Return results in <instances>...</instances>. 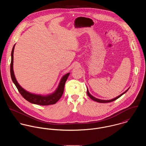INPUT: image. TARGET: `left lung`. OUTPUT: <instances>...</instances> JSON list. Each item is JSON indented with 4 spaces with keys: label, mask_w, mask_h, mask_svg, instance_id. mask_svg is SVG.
Instances as JSON below:
<instances>
[{
    "label": "left lung",
    "mask_w": 146,
    "mask_h": 146,
    "mask_svg": "<svg viewBox=\"0 0 146 146\" xmlns=\"http://www.w3.org/2000/svg\"><path fill=\"white\" fill-rule=\"evenodd\" d=\"M130 88V87L126 90H125V92H124V93H123L122 94H121L120 95H119V96H117V97H115V98H113V99H111V100H100V99H98V98H96V97H93L92 95H91L90 94V93H89V90H88V89L87 88V94H88V96L92 100H93V101H96V102H99V103H108V102H113V101H115L116 100H117V99H118L119 98H120L121 96H123L124 94H125V93L129 90V89Z\"/></svg>",
    "instance_id": "1"
}]
</instances>
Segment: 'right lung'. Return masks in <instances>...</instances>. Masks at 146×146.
Instances as JSON below:
<instances>
[{
  "label": "right lung",
  "mask_w": 146,
  "mask_h": 146,
  "mask_svg": "<svg viewBox=\"0 0 146 146\" xmlns=\"http://www.w3.org/2000/svg\"><path fill=\"white\" fill-rule=\"evenodd\" d=\"M15 45H14L12 50L11 52V62L10 66V72L11 76L13 83L15 84L17 87L18 90L22 96L29 102L33 104H39L42 106H48L50 104H55L58 102V101L61 98L62 96L64 90V87L65 83L70 75V72L64 75L60 80V82L58 85L57 89L52 93L48 94L46 95L37 94L33 93H30L25 89H23L21 85L17 82L14 71H13V52L15 49Z\"/></svg>",
  "instance_id": "obj_1"
}]
</instances>
